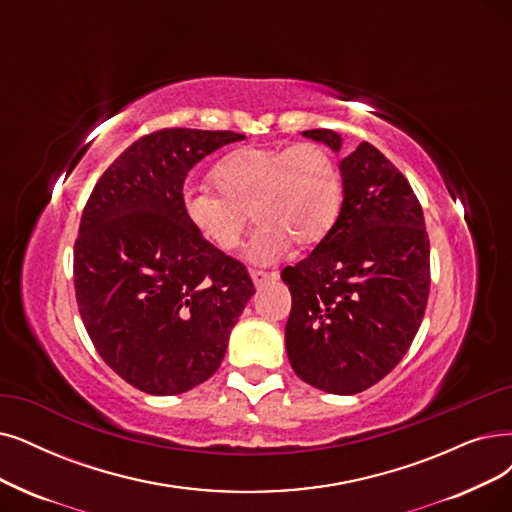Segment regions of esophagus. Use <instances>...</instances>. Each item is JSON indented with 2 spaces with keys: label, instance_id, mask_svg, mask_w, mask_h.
<instances>
[{
  "label": "esophagus",
  "instance_id": "esophagus-1",
  "mask_svg": "<svg viewBox=\"0 0 512 512\" xmlns=\"http://www.w3.org/2000/svg\"><path fill=\"white\" fill-rule=\"evenodd\" d=\"M250 277H252L256 288H260V285H267V283L277 281V279H279V273H277V271H271V273H269V271H252Z\"/></svg>",
  "mask_w": 512,
  "mask_h": 512
}]
</instances>
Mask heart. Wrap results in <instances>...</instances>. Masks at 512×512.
Listing matches in <instances>:
<instances>
[{"label":"heart","instance_id":"1","mask_svg":"<svg viewBox=\"0 0 512 512\" xmlns=\"http://www.w3.org/2000/svg\"><path fill=\"white\" fill-rule=\"evenodd\" d=\"M210 187L191 185L180 206L189 227L218 252H235L260 222L248 258L273 264L292 243L309 248L332 231L340 212L342 180L336 159L317 142L292 147H243L222 157Z\"/></svg>","mask_w":512,"mask_h":512}]
</instances>
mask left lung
<instances>
[{"label":"left lung","mask_w":512,"mask_h":512,"mask_svg":"<svg viewBox=\"0 0 512 512\" xmlns=\"http://www.w3.org/2000/svg\"><path fill=\"white\" fill-rule=\"evenodd\" d=\"M306 138L340 151L334 130ZM342 206L309 258L285 267L292 294L285 349L300 380L355 395L403 359L431 290V245L407 178L370 142L340 161Z\"/></svg>","instance_id":"obj_1"}]
</instances>
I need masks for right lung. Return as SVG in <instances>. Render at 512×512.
<instances>
[{"mask_svg": "<svg viewBox=\"0 0 512 512\" xmlns=\"http://www.w3.org/2000/svg\"><path fill=\"white\" fill-rule=\"evenodd\" d=\"M243 134L166 128L138 138L100 176L79 222V315L111 370L149 395L206 382L254 283L182 214L189 170Z\"/></svg>", "mask_w": 512, "mask_h": 512, "instance_id": "right-lung-1", "label": "right lung"}]
</instances>
